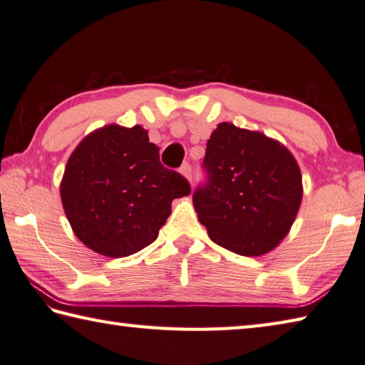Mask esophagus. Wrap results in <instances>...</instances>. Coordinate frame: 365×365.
<instances>
[{"label":"esophagus","instance_id":"1","mask_svg":"<svg viewBox=\"0 0 365 365\" xmlns=\"http://www.w3.org/2000/svg\"><path fill=\"white\" fill-rule=\"evenodd\" d=\"M180 173H182L185 177H187L190 182H192V170H191V164H190V163H185V164H182Z\"/></svg>","mask_w":365,"mask_h":365}]
</instances>
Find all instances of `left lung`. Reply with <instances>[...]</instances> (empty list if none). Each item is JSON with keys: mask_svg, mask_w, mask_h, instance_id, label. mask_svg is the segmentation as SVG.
<instances>
[{"mask_svg": "<svg viewBox=\"0 0 365 365\" xmlns=\"http://www.w3.org/2000/svg\"><path fill=\"white\" fill-rule=\"evenodd\" d=\"M202 169L205 182L192 204L217 245L261 256L280 244L302 201L301 169L287 147L220 123L207 140Z\"/></svg>", "mask_w": 365, "mask_h": 365, "instance_id": "1", "label": "left lung"}]
</instances>
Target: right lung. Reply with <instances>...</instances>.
I'll list each match as a JSON object with an SVG mask.
<instances>
[{
  "instance_id": "obj_1",
  "label": "right lung",
  "mask_w": 365,
  "mask_h": 365,
  "mask_svg": "<svg viewBox=\"0 0 365 365\" xmlns=\"http://www.w3.org/2000/svg\"><path fill=\"white\" fill-rule=\"evenodd\" d=\"M190 191L187 178L163 166L144 128L118 125L93 131L77 145L60 187L78 240L110 258L155 242L170 202Z\"/></svg>"
}]
</instances>
